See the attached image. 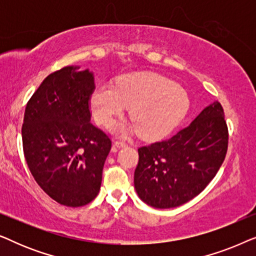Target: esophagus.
<instances>
[{"label": "esophagus", "instance_id": "esophagus-1", "mask_svg": "<svg viewBox=\"0 0 256 256\" xmlns=\"http://www.w3.org/2000/svg\"><path fill=\"white\" fill-rule=\"evenodd\" d=\"M127 146V143H126L124 141H115L113 143V150L115 152L118 148H121V146Z\"/></svg>", "mask_w": 256, "mask_h": 256}]
</instances>
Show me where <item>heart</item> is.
<instances>
[{
    "label": "heart",
    "mask_w": 256,
    "mask_h": 256,
    "mask_svg": "<svg viewBox=\"0 0 256 256\" xmlns=\"http://www.w3.org/2000/svg\"><path fill=\"white\" fill-rule=\"evenodd\" d=\"M130 107V130L143 138H157L180 124L188 99L183 88L156 73H135L120 78L115 86L100 84L90 96V110L98 124L108 126ZM120 129L124 132V126Z\"/></svg>",
    "instance_id": "heart-1"
}]
</instances>
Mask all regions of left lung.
<instances>
[{"label": "left lung", "mask_w": 256, "mask_h": 256, "mask_svg": "<svg viewBox=\"0 0 256 256\" xmlns=\"http://www.w3.org/2000/svg\"><path fill=\"white\" fill-rule=\"evenodd\" d=\"M227 146L224 110L214 101L172 138L138 148L134 174L138 197L156 208L185 204L214 178Z\"/></svg>", "instance_id": "left-lung-1"}]
</instances>
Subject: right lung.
Masks as SVG:
<instances>
[{
  "instance_id": "add662e5",
  "label": "right lung",
  "mask_w": 256,
  "mask_h": 256,
  "mask_svg": "<svg viewBox=\"0 0 256 256\" xmlns=\"http://www.w3.org/2000/svg\"><path fill=\"white\" fill-rule=\"evenodd\" d=\"M76 68H62L43 80L28 101L22 126L31 174L45 194L70 208L99 194L112 148L110 136L90 122L93 74Z\"/></svg>"
}]
</instances>
